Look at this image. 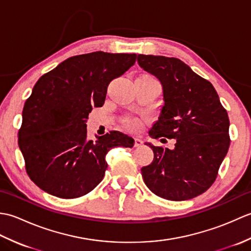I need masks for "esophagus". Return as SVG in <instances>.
<instances>
[{
    "instance_id": "esophagus-1",
    "label": "esophagus",
    "mask_w": 251,
    "mask_h": 251,
    "mask_svg": "<svg viewBox=\"0 0 251 251\" xmlns=\"http://www.w3.org/2000/svg\"><path fill=\"white\" fill-rule=\"evenodd\" d=\"M142 145H143V141L140 139V138H135V143H134L135 148H140Z\"/></svg>"
}]
</instances>
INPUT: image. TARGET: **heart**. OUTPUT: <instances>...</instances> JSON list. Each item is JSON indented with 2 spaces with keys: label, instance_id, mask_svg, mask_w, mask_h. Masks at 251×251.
Instances as JSON below:
<instances>
[{
  "label": "heart",
  "instance_id": "heart-1",
  "mask_svg": "<svg viewBox=\"0 0 251 251\" xmlns=\"http://www.w3.org/2000/svg\"><path fill=\"white\" fill-rule=\"evenodd\" d=\"M125 126L130 130H139L142 126L140 120L134 119V117H128L125 120Z\"/></svg>",
  "mask_w": 251,
  "mask_h": 251
}]
</instances>
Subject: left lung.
<instances>
[{"instance_id": "left-lung-1", "label": "left lung", "mask_w": 251, "mask_h": 251, "mask_svg": "<svg viewBox=\"0 0 251 251\" xmlns=\"http://www.w3.org/2000/svg\"><path fill=\"white\" fill-rule=\"evenodd\" d=\"M137 59L163 86L165 103L149 134L176 139L174 150L147 143L154 158L141 168L143 181L163 199L191 200L215 182L226 155L231 141L227 112L212 84L178 58L138 55Z\"/></svg>"}]
</instances>
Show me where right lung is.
<instances>
[{
	"label": "right lung",
	"mask_w": 251,
	"mask_h": 251,
	"mask_svg": "<svg viewBox=\"0 0 251 251\" xmlns=\"http://www.w3.org/2000/svg\"><path fill=\"white\" fill-rule=\"evenodd\" d=\"M136 58L94 51L68 58L39 78L24 106L18 146L40 189L60 199L81 197L103 179L112 148L134 147L120 131L88 139L86 122L93 108L103 105L110 82Z\"/></svg>",
	"instance_id": "right-lung-1"
}]
</instances>
